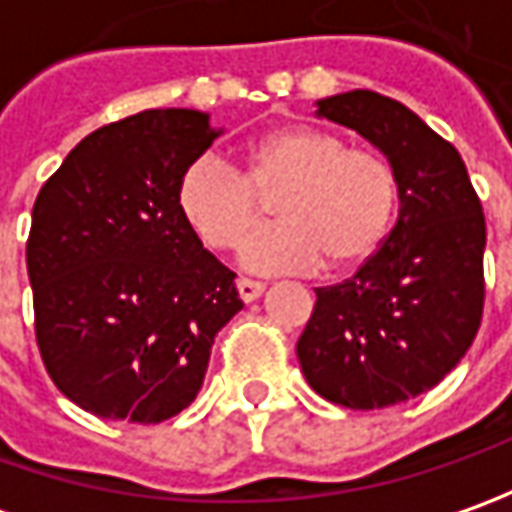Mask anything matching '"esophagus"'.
Wrapping results in <instances>:
<instances>
[{"instance_id": "34e87169", "label": "esophagus", "mask_w": 512, "mask_h": 512, "mask_svg": "<svg viewBox=\"0 0 512 512\" xmlns=\"http://www.w3.org/2000/svg\"><path fill=\"white\" fill-rule=\"evenodd\" d=\"M236 290H239V299H242V302H256V299L265 293V285H262V282H253V279H239V282H236Z\"/></svg>"}]
</instances>
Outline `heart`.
<instances>
[{"label": "heart", "mask_w": 512, "mask_h": 512, "mask_svg": "<svg viewBox=\"0 0 512 512\" xmlns=\"http://www.w3.org/2000/svg\"><path fill=\"white\" fill-rule=\"evenodd\" d=\"M267 199L276 222L239 250L250 273H307L322 262L344 270L384 245L399 210V176L382 153L347 148L333 130L282 128L250 145L242 170L207 153L176 185L182 222L210 250L239 245Z\"/></svg>", "instance_id": "b5f03b06"}]
</instances>
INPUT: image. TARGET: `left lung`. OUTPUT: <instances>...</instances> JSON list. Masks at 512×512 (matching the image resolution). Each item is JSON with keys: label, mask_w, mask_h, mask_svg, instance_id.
Listing matches in <instances>:
<instances>
[{"label": "left lung", "mask_w": 512, "mask_h": 512, "mask_svg": "<svg viewBox=\"0 0 512 512\" xmlns=\"http://www.w3.org/2000/svg\"><path fill=\"white\" fill-rule=\"evenodd\" d=\"M319 116L362 133L399 176V219L342 285L316 287L296 356L327 402L379 410L462 362L484 310V213L459 150L402 102L350 90Z\"/></svg>", "instance_id": "1"}]
</instances>
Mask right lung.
<instances>
[{"label":"right lung","instance_id":"1","mask_svg":"<svg viewBox=\"0 0 512 512\" xmlns=\"http://www.w3.org/2000/svg\"><path fill=\"white\" fill-rule=\"evenodd\" d=\"M216 136L202 110H142L85 136L36 196V344L53 384L99 419L182 413L216 333L242 310L236 273L176 207L182 170Z\"/></svg>","mask_w":512,"mask_h":512}]
</instances>
